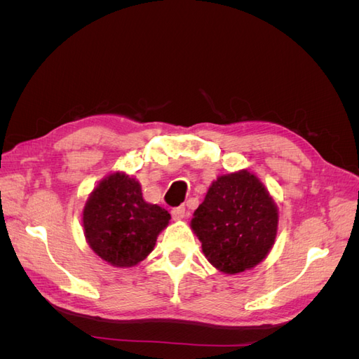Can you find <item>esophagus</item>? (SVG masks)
Here are the masks:
<instances>
[{
	"instance_id": "34e87169",
	"label": "esophagus",
	"mask_w": 359,
	"mask_h": 359,
	"mask_svg": "<svg viewBox=\"0 0 359 359\" xmlns=\"http://www.w3.org/2000/svg\"><path fill=\"white\" fill-rule=\"evenodd\" d=\"M170 212L175 220H182L187 217V208L184 205H180V206H177V208H172Z\"/></svg>"
}]
</instances>
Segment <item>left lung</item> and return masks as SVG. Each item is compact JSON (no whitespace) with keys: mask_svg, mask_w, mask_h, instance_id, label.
Returning a JSON list of instances; mask_svg holds the SVG:
<instances>
[{"mask_svg":"<svg viewBox=\"0 0 359 359\" xmlns=\"http://www.w3.org/2000/svg\"><path fill=\"white\" fill-rule=\"evenodd\" d=\"M276 203L259 180L243 170L217 178L194 211L193 231L210 262L236 274L256 266L277 233Z\"/></svg>","mask_w":359,"mask_h":359,"instance_id":"left-lung-1","label":"left lung"}]
</instances>
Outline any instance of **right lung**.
I'll return each mask as SVG.
<instances>
[{"label":"right lung","mask_w":359,"mask_h":359,"mask_svg":"<svg viewBox=\"0 0 359 359\" xmlns=\"http://www.w3.org/2000/svg\"><path fill=\"white\" fill-rule=\"evenodd\" d=\"M170 214L147 203L140 184L124 173L104 178L83 210V231L94 252L114 266H133L156 245Z\"/></svg>","instance_id":"add662e5"}]
</instances>
